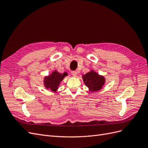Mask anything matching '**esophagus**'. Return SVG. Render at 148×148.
I'll return each instance as SVG.
<instances>
[{
    "label": "esophagus",
    "mask_w": 148,
    "mask_h": 148,
    "mask_svg": "<svg viewBox=\"0 0 148 148\" xmlns=\"http://www.w3.org/2000/svg\"><path fill=\"white\" fill-rule=\"evenodd\" d=\"M71 75L73 76V77H76V76L77 75V72L76 71H72L71 72Z\"/></svg>",
    "instance_id": "1"
}]
</instances>
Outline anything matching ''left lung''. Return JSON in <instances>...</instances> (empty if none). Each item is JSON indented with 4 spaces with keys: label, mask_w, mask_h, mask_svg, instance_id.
<instances>
[{
    "label": "left lung",
    "mask_w": 148,
    "mask_h": 148,
    "mask_svg": "<svg viewBox=\"0 0 148 148\" xmlns=\"http://www.w3.org/2000/svg\"><path fill=\"white\" fill-rule=\"evenodd\" d=\"M82 77L84 84L92 92L100 90L105 83L104 77L92 70L83 75Z\"/></svg>",
    "instance_id": "1"
}]
</instances>
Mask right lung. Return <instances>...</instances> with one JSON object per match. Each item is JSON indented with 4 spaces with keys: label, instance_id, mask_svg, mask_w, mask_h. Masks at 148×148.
Returning <instances> with one entry per match:
<instances>
[{
    "label": "right lung",
    "instance_id": "obj_1",
    "mask_svg": "<svg viewBox=\"0 0 148 148\" xmlns=\"http://www.w3.org/2000/svg\"><path fill=\"white\" fill-rule=\"evenodd\" d=\"M66 76H67V73L66 72L61 74L58 72L57 71H53L51 75L44 78V86L47 89H50L52 91H56L60 82Z\"/></svg>",
    "mask_w": 148,
    "mask_h": 148
}]
</instances>
